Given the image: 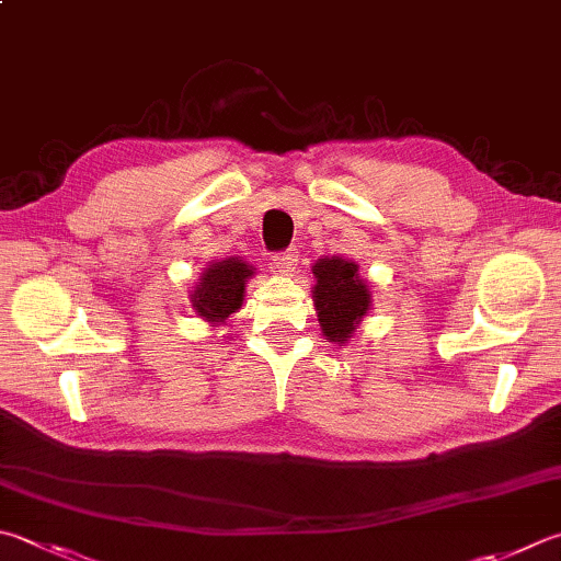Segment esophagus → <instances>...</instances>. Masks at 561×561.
<instances>
[{
	"mask_svg": "<svg viewBox=\"0 0 561 561\" xmlns=\"http://www.w3.org/2000/svg\"><path fill=\"white\" fill-rule=\"evenodd\" d=\"M273 266H276L280 273H290L295 266H298V249H285L273 253Z\"/></svg>",
	"mask_w": 561,
	"mask_h": 561,
	"instance_id": "34e87169",
	"label": "esophagus"
}]
</instances>
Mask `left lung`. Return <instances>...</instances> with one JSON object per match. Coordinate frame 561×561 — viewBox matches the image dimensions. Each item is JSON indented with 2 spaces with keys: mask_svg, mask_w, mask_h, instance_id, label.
I'll return each mask as SVG.
<instances>
[{
  "mask_svg": "<svg viewBox=\"0 0 561 561\" xmlns=\"http://www.w3.org/2000/svg\"><path fill=\"white\" fill-rule=\"evenodd\" d=\"M314 308L330 342L344 344L371 305L368 285L358 278L356 263L344 259H320L314 263Z\"/></svg>",
  "mask_w": 561,
  "mask_h": 561,
  "instance_id": "8db88e82",
  "label": "left lung"
}]
</instances>
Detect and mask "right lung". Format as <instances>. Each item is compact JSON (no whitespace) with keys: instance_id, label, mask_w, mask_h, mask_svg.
<instances>
[{"instance_id":"add662e5","label":"right lung","mask_w":561,"mask_h":561,"mask_svg":"<svg viewBox=\"0 0 561 561\" xmlns=\"http://www.w3.org/2000/svg\"><path fill=\"white\" fill-rule=\"evenodd\" d=\"M253 268L239 259L217 261L199 276V288L193 293V308L207 322H225L231 312L241 308L244 283Z\"/></svg>"}]
</instances>
